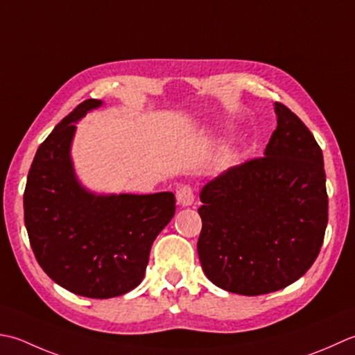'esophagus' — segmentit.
Here are the masks:
<instances>
[{"label":"esophagus","instance_id":"esophagus-1","mask_svg":"<svg viewBox=\"0 0 355 355\" xmlns=\"http://www.w3.org/2000/svg\"><path fill=\"white\" fill-rule=\"evenodd\" d=\"M178 204L182 207H190L194 202V191L190 185H180L176 190Z\"/></svg>","mask_w":355,"mask_h":355}]
</instances>
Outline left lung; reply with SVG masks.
<instances>
[{"label": "left lung", "instance_id": "obj_1", "mask_svg": "<svg viewBox=\"0 0 355 355\" xmlns=\"http://www.w3.org/2000/svg\"><path fill=\"white\" fill-rule=\"evenodd\" d=\"M277 127L263 157L202 188L198 254L225 291L260 295L294 284L314 263L328 223L323 155L308 127L276 103Z\"/></svg>", "mask_w": 355, "mask_h": 355}]
</instances>
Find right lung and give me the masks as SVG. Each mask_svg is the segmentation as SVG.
<instances>
[{
  "mask_svg": "<svg viewBox=\"0 0 355 355\" xmlns=\"http://www.w3.org/2000/svg\"><path fill=\"white\" fill-rule=\"evenodd\" d=\"M103 105L87 99L36 150L24 191V223L33 254L67 291L110 299L146 274L157 234L175 216L171 191L96 194L79 182L70 156L75 122Z\"/></svg>",
  "mask_w": 355,
  "mask_h": 355,
  "instance_id": "add662e5",
  "label": "right lung"
}]
</instances>
